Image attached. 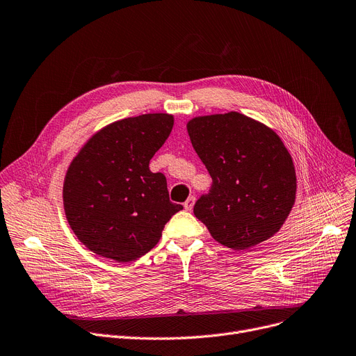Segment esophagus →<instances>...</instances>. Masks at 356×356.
Returning a JSON list of instances; mask_svg holds the SVG:
<instances>
[{
  "mask_svg": "<svg viewBox=\"0 0 356 356\" xmlns=\"http://www.w3.org/2000/svg\"><path fill=\"white\" fill-rule=\"evenodd\" d=\"M195 196H191L188 200H186L184 202V204H183V207H184V209L186 211H192L193 209V204H195Z\"/></svg>",
  "mask_w": 356,
  "mask_h": 356,
  "instance_id": "obj_1",
  "label": "esophagus"
}]
</instances>
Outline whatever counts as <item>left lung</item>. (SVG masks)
<instances>
[{"label":"left lung","instance_id":"1","mask_svg":"<svg viewBox=\"0 0 356 356\" xmlns=\"http://www.w3.org/2000/svg\"><path fill=\"white\" fill-rule=\"evenodd\" d=\"M186 128L213 181L193 208L212 238L241 251L277 234L294 207L297 179L275 131L236 111L195 117Z\"/></svg>","mask_w":356,"mask_h":356}]
</instances>
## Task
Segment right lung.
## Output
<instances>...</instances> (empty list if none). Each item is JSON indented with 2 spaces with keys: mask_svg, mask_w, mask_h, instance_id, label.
<instances>
[{
  "mask_svg": "<svg viewBox=\"0 0 356 356\" xmlns=\"http://www.w3.org/2000/svg\"><path fill=\"white\" fill-rule=\"evenodd\" d=\"M172 114L111 122L79 149L63 181L69 225L97 255L129 263L157 245L170 218L183 209L168 199L163 173L149 160L170 136Z\"/></svg>",
  "mask_w": 356,
  "mask_h": 356,
  "instance_id": "add662e5",
  "label": "right lung"
}]
</instances>
